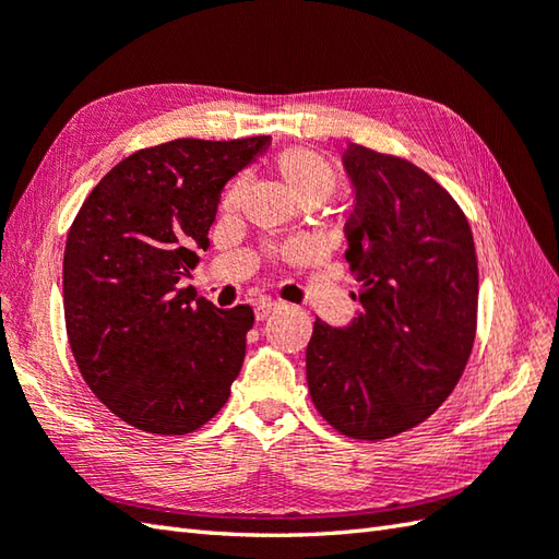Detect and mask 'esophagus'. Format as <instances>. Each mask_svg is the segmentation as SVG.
<instances>
[{
    "mask_svg": "<svg viewBox=\"0 0 559 559\" xmlns=\"http://www.w3.org/2000/svg\"><path fill=\"white\" fill-rule=\"evenodd\" d=\"M276 307H278V302L276 300H269V298H261L257 305H254V317L259 319V322H261V319H266L273 310H276Z\"/></svg>",
    "mask_w": 559,
    "mask_h": 559,
    "instance_id": "34e87169",
    "label": "esophagus"
}]
</instances>
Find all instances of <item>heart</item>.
<instances>
[{"instance_id": "1", "label": "heart", "mask_w": 559, "mask_h": 559, "mask_svg": "<svg viewBox=\"0 0 559 559\" xmlns=\"http://www.w3.org/2000/svg\"><path fill=\"white\" fill-rule=\"evenodd\" d=\"M273 168L281 175L283 185L288 187V192L300 199H317L324 201L336 192L338 187V173L322 153L310 148H288L283 151L273 160ZM237 197H240V182H235L228 194H225V206H233Z\"/></svg>"}]
</instances>
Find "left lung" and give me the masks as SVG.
<instances>
[{
	"label": "left lung",
	"mask_w": 559,
	"mask_h": 559,
	"mask_svg": "<svg viewBox=\"0 0 559 559\" xmlns=\"http://www.w3.org/2000/svg\"><path fill=\"white\" fill-rule=\"evenodd\" d=\"M355 192L346 261L360 290L348 326L314 322L307 384L322 418L353 439H386L442 406L476 338L478 261L444 187L396 156L350 144Z\"/></svg>",
	"instance_id": "obj_1"
}]
</instances>
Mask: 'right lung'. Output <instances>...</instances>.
Listing matches in <instances>:
<instances>
[{
	"label": "right lung",
	"mask_w": 559,
	"mask_h": 559,
	"mask_svg": "<svg viewBox=\"0 0 559 559\" xmlns=\"http://www.w3.org/2000/svg\"><path fill=\"white\" fill-rule=\"evenodd\" d=\"M271 144L175 139L120 160L93 187L64 249V322L93 394L136 430L187 435L240 374L249 305L218 310L177 288L209 247L221 192Z\"/></svg>",
	"instance_id": "1"
}]
</instances>
